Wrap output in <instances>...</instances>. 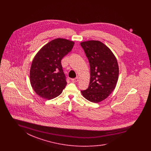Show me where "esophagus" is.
Returning a JSON list of instances; mask_svg holds the SVG:
<instances>
[{
  "label": "esophagus",
  "instance_id": "obj_1",
  "mask_svg": "<svg viewBox=\"0 0 151 151\" xmlns=\"http://www.w3.org/2000/svg\"><path fill=\"white\" fill-rule=\"evenodd\" d=\"M72 82L73 83H76L79 81V78H74V79H71Z\"/></svg>",
  "mask_w": 151,
  "mask_h": 151
}]
</instances>
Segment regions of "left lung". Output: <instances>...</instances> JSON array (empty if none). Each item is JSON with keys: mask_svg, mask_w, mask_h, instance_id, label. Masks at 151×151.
Listing matches in <instances>:
<instances>
[{"mask_svg": "<svg viewBox=\"0 0 151 151\" xmlns=\"http://www.w3.org/2000/svg\"><path fill=\"white\" fill-rule=\"evenodd\" d=\"M80 45L91 70L89 86L81 92L87 100L98 103L106 99L115 89L119 76L118 62L111 50L99 41H84Z\"/></svg>", "mask_w": 151, "mask_h": 151, "instance_id": "obj_1", "label": "left lung"}]
</instances>
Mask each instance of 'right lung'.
I'll return each mask as SVG.
<instances>
[{"instance_id": "right-lung-1", "label": "right lung", "mask_w": 151, "mask_h": 151, "mask_svg": "<svg viewBox=\"0 0 151 151\" xmlns=\"http://www.w3.org/2000/svg\"><path fill=\"white\" fill-rule=\"evenodd\" d=\"M74 43L59 38L46 44L36 54L30 70V81L40 97L51 100L62 93L67 81L61 60L71 51Z\"/></svg>"}]
</instances>
